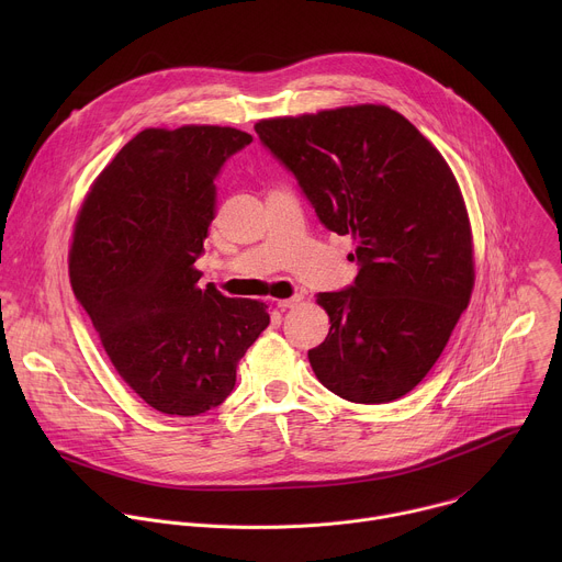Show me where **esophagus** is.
<instances>
[{
	"mask_svg": "<svg viewBox=\"0 0 562 562\" xmlns=\"http://www.w3.org/2000/svg\"><path fill=\"white\" fill-rule=\"evenodd\" d=\"M302 302V295H293V297H289V300H278L276 304H278V308H293V306H297Z\"/></svg>",
	"mask_w": 562,
	"mask_h": 562,
	"instance_id": "1",
	"label": "esophagus"
}]
</instances>
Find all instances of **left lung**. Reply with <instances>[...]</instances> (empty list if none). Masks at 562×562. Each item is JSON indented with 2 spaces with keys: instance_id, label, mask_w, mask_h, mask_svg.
<instances>
[{
  "instance_id": "1",
  "label": "left lung",
  "mask_w": 562,
  "mask_h": 562,
  "mask_svg": "<svg viewBox=\"0 0 562 562\" xmlns=\"http://www.w3.org/2000/svg\"><path fill=\"white\" fill-rule=\"evenodd\" d=\"M317 220L356 243L351 286L317 293L325 342L308 351L329 391L360 405L409 393L440 358L473 289L471 226L438 148L389 106L256 124Z\"/></svg>"
}]
</instances>
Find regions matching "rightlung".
<instances>
[{
    "label": "right lung",
    "instance_id": "obj_1",
    "mask_svg": "<svg viewBox=\"0 0 562 562\" xmlns=\"http://www.w3.org/2000/svg\"><path fill=\"white\" fill-rule=\"evenodd\" d=\"M254 137L228 126L146 128L100 173L75 222L70 284L122 380L153 409L200 416L235 386L269 327L262 302L200 289L215 178Z\"/></svg>",
    "mask_w": 562,
    "mask_h": 562
}]
</instances>
